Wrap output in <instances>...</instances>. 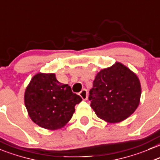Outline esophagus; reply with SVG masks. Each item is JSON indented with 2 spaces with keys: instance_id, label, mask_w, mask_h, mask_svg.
Wrapping results in <instances>:
<instances>
[{
  "instance_id": "obj_1",
  "label": "esophagus",
  "mask_w": 160,
  "mask_h": 160,
  "mask_svg": "<svg viewBox=\"0 0 160 160\" xmlns=\"http://www.w3.org/2000/svg\"><path fill=\"white\" fill-rule=\"evenodd\" d=\"M80 95L83 100H87L88 97V92L86 89H83L80 92Z\"/></svg>"
}]
</instances>
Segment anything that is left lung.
<instances>
[{"label": "left lung", "instance_id": "obj_1", "mask_svg": "<svg viewBox=\"0 0 160 160\" xmlns=\"http://www.w3.org/2000/svg\"><path fill=\"white\" fill-rule=\"evenodd\" d=\"M141 84L137 76L119 62L101 70L89 91L91 106L96 115L109 123L129 117L140 102Z\"/></svg>", "mask_w": 160, "mask_h": 160}]
</instances>
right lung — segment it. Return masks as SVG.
I'll use <instances>...</instances> for the list:
<instances>
[{
    "instance_id": "add662e5",
    "label": "right lung",
    "mask_w": 160,
    "mask_h": 160,
    "mask_svg": "<svg viewBox=\"0 0 160 160\" xmlns=\"http://www.w3.org/2000/svg\"><path fill=\"white\" fill-rule=\"evenodd\" d=\"M81 101L69 85L59 83L54 73L35 75L25 92V105L31 119L49 130L62 128Z\"/></svg>"
}]
</instances>
